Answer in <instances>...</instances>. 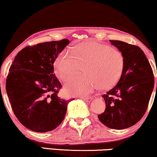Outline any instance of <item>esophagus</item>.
Instances as JSON below:
<instances>
[{
	"label": "esophagus",
	"instance_id": "esophagus-1",
	"mask_svg": "<svg viewBox=\"0 0 157 157\" xmlns=\"http://www.w3.org/2000/svg\"><path fill=\"white\" fill-rule=\"evenodd\" d=\"M79 98H82L83 100H84L85 101H86V102H90L91 101H92V99H93V98L92 97H82V96H80Z\"/></svg>",
	"mask_w": 157,
	"mask_h": 157
}]
</instances>
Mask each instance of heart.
Here are the masks:
<instances>
[{
	"label": "heart",
	"instance_id": "obj_1",
	"mask_svg": "<svg viewBox=\"0 0 157 157\" xmlns=\"http://www.w3.org/2000/svg\"><path fill=\"white\" fill-rule=\"evenodd\" d=\"M85 63V74L75 76L66 83V90L70 95H86L99 85L103 89L112 87L121 76L124 59L120 51L108 45L87 41L71 51H63L55 59L53 66L57 76L66 81Z\"/></svg>",
	"mask_w": 157,
	"mask_h": 157
}]
</instances>
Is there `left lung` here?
<instances>
[{"label": "left lung", "instance_id": "left-lung-1", "mask_svg": "<svg viewBox=\"0 0 157 157\" xmlns=\"http://www.w3.org/2000/svg\"><path fill=\"white\" fill-rule=\"evenodd\" d=\"M109 41L123 55L124 68L117 84L102 96L106 109L98 117L107 127L120 130L136 124L144 115L154 89V77L139 47L120 40Z\"/></svg>", "mask_w": 157, "mask_h": 157}]
</instances>
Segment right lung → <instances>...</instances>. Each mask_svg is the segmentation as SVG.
<instances>
[{"label":"right lung","mask_w":157,"mask_h":157,"mask_svg":"<svg viewBox=\"0 0 157 157\" xmlns=\"http://www.w3.org/2000/svg\"><path fill=\"white\" fill-rule=\"evenodd\" d=\"M68 44L63 39L25 47L10 67L6 89L12 109L18 121L33 132L55 129L65 117L71 99L58 96L62 86L53 63Z\"/></svg>","instance_id":"obj_1"}]
</instances>
